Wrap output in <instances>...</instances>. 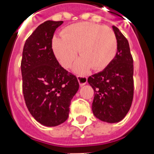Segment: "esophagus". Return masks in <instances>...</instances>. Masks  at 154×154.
Wrapping results in <instances>:
<instances>
[{
    "label": "esophagus",
    "mask_w": 154,
    "mask_h": 154,
    "mask_svg": "<svg viewBox=\"0 0 154 154\" xmlns=\"http://www.w3.org/2000/svg\"><path fill=\"white\" fill-rule=\"evenodd\" d=\"M77 80H78V82H79L80 85H84L87 83L88 81V78L85 76H81V75H78L77 76Z\"/></svg>",
    "instance_id": "34e87169"
}]
</instances>
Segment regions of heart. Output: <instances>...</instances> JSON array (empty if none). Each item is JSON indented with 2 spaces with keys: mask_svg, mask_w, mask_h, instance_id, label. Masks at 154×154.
<instances>
[{
  "mask_svg": "<svg viewBox=\"0 0 154 154\" xmlns=\"http://www.w3.org/2000/svg\"><path fill=\"white\" fill-rule=\"evenodd\" d=\"M63 37H54V53L63 67L69 68L77 57L82 58L75 65V70L85 73L91 67L102 70L113 61L118 50V41L112 28L98 23L81 22L64 30Z\"/></svg>",
  "mask_w": 154,
  "mask_h": 154,
  "instance_id": "obj_1",
  "label": "heart"
}]
</instances>
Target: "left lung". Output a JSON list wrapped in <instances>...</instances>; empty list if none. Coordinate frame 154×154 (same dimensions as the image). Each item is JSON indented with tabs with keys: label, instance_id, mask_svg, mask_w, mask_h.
Returning <instances> with one entry per match:
<instances>
[{
	"label": "left lung",
	"instance_id": "left-lung-1",
	"mask_svg": "<svg viewBox=\"0 0 154 154\" xmlns=\"http://www.w3.org/2000/svg\"><path fill=\"white\" fill-rule=\"evenodd\" d=\"M118 41L117 53L103 71L90 76L88 82L94 90L92 109L101 121L118 122L131 108L134 97V65L129 42L113 26Z\"/></svg>",
	"mask_w": 154,
	"mask_h": 154
}]
</instances>
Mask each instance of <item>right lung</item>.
I'll return each mask as SVG.
<instances>
[{"mask_svg":"<svg viewBox=\"0 0 154 154\" xmlns=\"http://www.w3.org/2000/svg\"><path fill=\"white\" fill-rule=\"evenodd\" d=\"M63 21L47 20L27 38L21 60L25 103L36 121L55 127L68 119L71 100L79 88L77 78L57 62L52 38Z\"/></svg>","mask_w":154,"mask_h":154,"instance_id":"obj_1","label":"right lung"}]
</instances>
